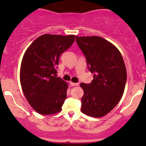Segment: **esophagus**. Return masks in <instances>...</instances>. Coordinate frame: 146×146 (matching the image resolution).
<instances>
[{
    "mask_svg": "<svg viewBox=\"0 0 146 146\" xmlns=\"http://www.w3.org/2000/svg\"><path fill=\"white\" fill-rule=\"evenodd\" d=\"M70 85L71 86H78L79 85V83L78 82H70Z\"/></svg>",
    "mask_w": 146,
    "mask_h": 146,
    "instance_id": "34e87169",
    "label": "esophagus"
}]
</instances>
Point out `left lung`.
<instances>
[{
  "instance_id": "8db88e82",
  "label": "left lung",
  "mask_w": 146,
  "mask_h": 146,
  "mask_svg": "<svg viewBox=\"0 0 146 146\" xmlns=\"http://www.w3.org/2000/svg\"><path fill=\"white\" fill-rule=\"evenodd\" d=\"M76 42L94 74L90 83H80L81 111L92 117H103L123 96L127 78L124 61L117 47L100 36H76Z\"/></svg>"
}]
</instances>
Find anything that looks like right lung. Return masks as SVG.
<instances>
[{
    "instance_id": "right-lung-1",
    "label": "right lung",
    "mask_w": 146,
    "mask_h": 146,
    "mask_svg": "<svg viewBox=\"0 0 146 146\" xmlns=\"http://www.w3.org/2000/svg\"><path fill=\"white\" fill-rule=\"evenodd\" d=\"M75 35H44L35 39L23 56L20 83L26 99L40 114H56L66 99L68 84L57 77L61 54L70 48Z\"/></svg>"
}]
</instances>
